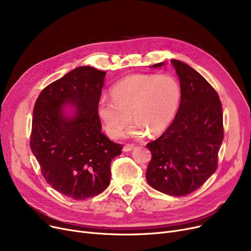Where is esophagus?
I'll use <instances>...</instances> for the list:
<instances>
[{"label":"esophagus","instance_id":"34e87169","mask_svg":"<svg viewBox=\"0 0 251 251\" xmlns=\"http://www.w3.org/2000/svg\"><path fill=\"white\" fill-rule=\"evenodd\" d=\"M136 148V146L134 144H126V146L123 148V151L127 152V151H131L132 150H134Z\"/></svg>","mask_w":251,"mask_h":251}]
</instances>
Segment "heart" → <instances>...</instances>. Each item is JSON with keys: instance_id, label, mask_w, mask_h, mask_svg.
Returning a JSON list of instances; mask_svg holds the SVG:
<instances>
[{"instance_id": "b5f03b06", "label": "heart", "mask_w": 251, "mask_h": 251, "mask_svg": "<svg viewBox=\"0 0 251 251\" xmlns=\"http://www.w3.org/2000/svg\"><path fill=\"white\" fill-rule=\"evenodd\" d=\"M112 100L101 98L97 113L103 129L112 138H119L132 122L131 133L160 135L173 122L181 101V87L170 75L131 74L116 82Z\"/></svg>"}]
</instances>
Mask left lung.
<instances>
[{"instance_id":"obj_1","label":"left lung","mask_w":251,"mask_h":251,"mask_svg":"<svg viewBox=\"0 0 251 251\" xmlns=\"http://www.w3.org/2000/svg\"><path fill=\"white\" fill-rule=\"evenodd\" d=\"M171 62L180 80L181 101L172 124L147 144L151 152L147 181L165 194L185 196L199 189L218 168L223 109L217 91L199 72L181 61Z\"/></svg>"}]
</instances>
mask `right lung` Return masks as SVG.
Instances as JSON below:
<instances>
[{"instance_id":"add662e5","label":"right lung","mask_w":251,"mask_h":251,"mask_svg":"<svg viewBox=\"0 0 251 251\" xmlns=\"http://www.w3.org/2000/svg\"><path fill=\"white\" fill-rule=\"evenodd\" d=\"M105 72L78 67L39 94L32 118L30 148L47 183L75 201L101 193L109 186L111 162L122 144L101 133L97 113ZM67 103L76 110L66 117Z\"/></svg>"}]
</instances>
